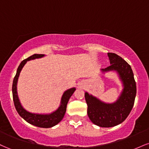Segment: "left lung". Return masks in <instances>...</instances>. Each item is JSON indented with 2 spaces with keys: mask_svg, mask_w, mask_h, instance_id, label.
Returning <instances> with one entry per match:
<instances>
[{
  "mask_svg": "<svg viewBox=\"0 0 149 149\" xmlns=\"http://www.w3.org/2000/svg\"><path fill=\"white\" fill-rule=\"evenodd\" d=\"M108 57L111 65L102 69L101 71H116L118 73L123 86L118 99L113 103L109 104L88 92L85 93L89 118L94 124L102 127H111L122 123L134 106L136 93V82L131 66L115 53H108Z\"/></svg>",
  "mask_w": 149,
  "mask_h": 149,
  "instance_id": "obj_1",
  "label": "left lung"
}]
</instances>
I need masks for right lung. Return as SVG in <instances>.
I'll list each match as a JSON object with an SVG mask.
<instances>
[{"instance_id":"add662e5","label":"right lung","mask_w":149,"mask_h":149,"mask_svg":"<svg viewBox=\"0 0 149 149\" xmlns=\"http://www.w3.org/2000/svg\"><path fill=\"white\" fill-rule=\"evenodd\" d=\"M45 56V54H34L33 55L31 56L27 59H24L20 63L19 66L17 73L15 75L14 80H13V101H14V104L15 109L17 111L23 119H24L27 123L33 125L34 126L42 128H48L52 127L53 126L59 123V122L62 120L65 115V113L66 111V106H67L68 102H69L70 97L72 96L73 92L76 90V88H70L69 90H66L63 94L62 97L61 99L60 106L58 107V109L54 111H53L51 113L48 114H38L33 113L27 111L26 109L23 108L20 103L19 100L18 95H17V81L19 76L20 72L22 69H23L24 66L26 64L28 61L33 60L35 59H39L42 58Z\"/></svg>"}]
</instances>
